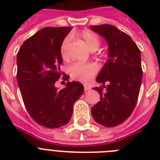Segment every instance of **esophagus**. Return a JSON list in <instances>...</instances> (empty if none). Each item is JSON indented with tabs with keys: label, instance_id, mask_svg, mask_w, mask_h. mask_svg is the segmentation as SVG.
I'll return each mask as SVG.
<instances>
[{
	"label": "esophagus",
	"instance_id": "esophagus-1",
	"mask_svg": "<svg viewBox=\"0 0 160 160\" xmlns=\"http://www.w3.org/2000/svg\"><path fill=\"white\" fill-rule=\"evenodd\" d=\"M84 89H85V91H87V90H90V86L87 85H84Z\"/></svg>",
	"mask_w": 160,
	"mask_h": 160
}]
</instances>
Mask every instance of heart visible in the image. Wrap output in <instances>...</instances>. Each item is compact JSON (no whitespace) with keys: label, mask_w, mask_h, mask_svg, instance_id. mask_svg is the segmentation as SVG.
Wrapping results in <instances>:
<instances>
[{"label":"heart","mask_w":160,"mask_h":160,"mask_svg":"<svg viewBox=\"0 0 160 160\" xmlns=\"http://www.w3.org/2000/svg\"><path fill=\"white\" fill-rule=\"evenodd\" d=\"M80 36L85 41L86 46L90 51H97L100 47V41L95 33L90 31H84L80 33ZM70 38L67 37L63 41L60 46V54L63 59L68 56L67 48ZM97 72V67L94 64H80L75 63L69 67V74L73 80L79 81H88Z\"/></svg>","instance_id":"b5f03b06"}]
</instances>
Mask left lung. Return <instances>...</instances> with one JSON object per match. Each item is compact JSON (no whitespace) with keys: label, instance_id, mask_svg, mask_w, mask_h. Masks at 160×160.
<instances>
[{"label":"left lung","instance_id":"obj_1","mask_svg":"<svg viewBox=\"0 0 160 160\" xmlns=\"http://www.w3.org/2000/svg\"><path fill=\"white\" fill-rule=\"evenodd\" d=\"M90 30L108 44V60L96 78L106 90L103 93L102 87L93 88L100 100L92 107L91 114L98 124L116 126L129 118L136 105L143 75L140 51L129 35L115 26H91Z\"/></svg>","mask_w":160,"mask_h":160}]
</instances>
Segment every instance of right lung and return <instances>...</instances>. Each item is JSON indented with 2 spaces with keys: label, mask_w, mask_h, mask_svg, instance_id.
Returning <instances> with one entry per match:
<instances>
[{
  "label": "right lung",
  "mask_w": 160,
  "mask_h": 160,
  "mask_svg": "<svg viewBox=\"0 0 160 160\" xmlns=\"http://www.w3.org/2000/svg\"><path fill=\"white\" fill-rule=\"evenodd\" d=\"M71 27H45L27 39L17 53V82L26 110L46 128H60L70 121L73 105L84 92V85L69 82L55 86L63 73L60 46ZM69 75L63 79L68 80Z\"/></svg>",
  "instance_id": "obj_1"
}]
</instances>
